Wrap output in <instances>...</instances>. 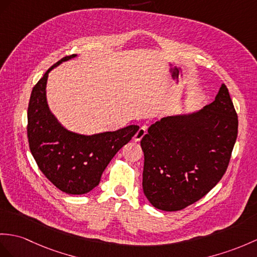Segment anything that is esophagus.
I'll use <instances>...</instances> for the list:
<instances>
[{
	"label": "esophagus",
	"mask_w": 257,
	"mask_h": 257,
	"mask_svg": "<svg viewBox=\"0 0 257 257\" xmlns=\"http://www.w3.org/2000/svg\"><path fill=\"white\" fill-rule=\"evenodd\" d=\"M146 134V127H141L139 131H137V133L134 135V141L135 142H140L144 136Z\"/></svg>",
	"instance_id": "1"
}]
</instances>
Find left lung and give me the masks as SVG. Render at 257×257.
Segmentation results:
<instances>
[{
    "instance_id": "obj_1",
    "label": "left lung",
    "mask_w": 257,
    "mask_h": 257,
    "mask_svg": "<svg viewBox=\"0 0 257 257\" xmlns=\"http://www.w3.org/2000/svg\"><path fill=\"white\" fill-rule=\"evenodd\" d=\"M237 115L222 84L211 103L162 117L143 137V190L154 207L177 211L197 202L227 170Z\"/></svg>"
}]
</instances>
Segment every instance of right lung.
Masks as SVG:
<instances>
[{
	"mask_svg": "<svg viewBox=\"0 0 257 257\" xmlns=\"http://www.w3.org/2000/svg\"><path fill=\"white\" fill-rule=\"evenodd\" d=\"M76 56L72 54L59 61L34 87L27 134L30 152L42 173L62 192L81 195L99 184L109 162L140 126L133 124L113 132L87 135L67 130L59 122L48 104V76L53 68Z\"/></svg>",
	"mask_w": 257,
	"mask_h": 257,
	"instance_id": "obj_1",
	"label": "right lung"
}]
</instances>
